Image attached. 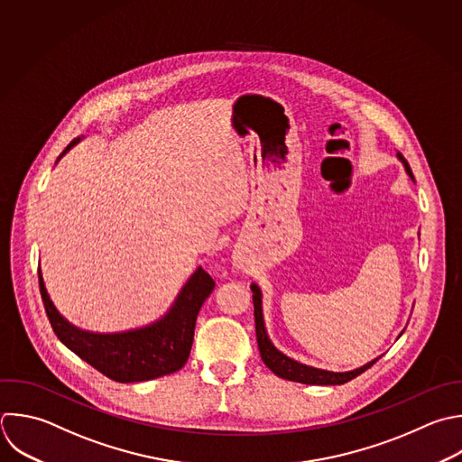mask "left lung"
Listing matches in <instances>:
<instances>
[{"mask_svg":"<svg viewBox=\"0 0 462 462\" xmlns=\"http://www.w3.org/2000/svg\"><path fill=\"white\" fill-rule=\"evenodd\" d=\"M397 159L402 162L406 173L410 175V179L413 180L411 170L408 166V162L404 161V157L401 153H397ZM251 291H253V303H254V323H256V341H258V348H260V356L262 361L265 363V366H269L278 377L289 379V381H296V383H305V384H343L354 377H357L359 374H363L365 370H368L379 357L372 359L370 363L356 368V370H348V372H328V370H321V368H314L303 363H298L291 357H287L285 354H282L269 339L267 330H265V323H263V312H262V291L256 283H251ZM402 334V332H401ZM399 334V336H401Z\"/></svg>","mask_w":462,"mask_h":462,"instance_id":"1","label":"left lung"}]
</instances>
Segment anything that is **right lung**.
<instances>
[{
  "label": "right lung",
  "mask_w": 462,
  "mask_h": 462,
  "mask_svg": "<svg viewBox=\"0 0 462 462\" xmlns=\"http://www.w3.org/2000/svg\"><path fill=\"white\" fill-rule=\"evenodd\" d=\"M79 141L74 139L58 161ZM213 289V278L199 267L161 319L143 328L101 334L83 330L60 314L45 289L40 269L43 305L60 341L96 370L119 383L150 381L180 370L191 352L199 310Z\"/></svg>",
  "instance_id": "add662e5"
}]
</instances>
